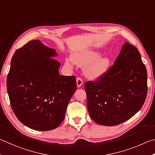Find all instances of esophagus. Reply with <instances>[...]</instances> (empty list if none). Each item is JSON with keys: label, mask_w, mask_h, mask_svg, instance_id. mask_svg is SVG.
<instances>
[{"label": "esophagus", "mask_w": 155, "mask_h": 155, "mask_svg": "<svg viewBox=\"0 0 155 155\" xmlns=\"http://www.w3.org/2000/svg\"><path fill=\"white\" fill-rule=\"evenodd\" d=\"M76 84H77L78 87H80V86L82 85V82L80 80H77V81H76Z\"/></svg>", "instance_id": "obj_1"}]
</instances>
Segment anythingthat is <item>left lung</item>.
Here are the masks:
<instances>
[{
	"mask_svg": "<svg viewBox=\"0 0 155 155\" xmlns=\"http://www.w3.org/2000/svg\"><path fill=\"white\" fill-rule=\"evenodd\" d=\"M54 49L32 40L15 51L7 78L11 106L24 125L50 131L63 121L76 91L75 76L60 75Z\"/></svg>",
	"mask_w": 155,
	"mask_h": 155,
	"instance_id": "left-lung-1",
	"label": "left lung"
}]
</instances>
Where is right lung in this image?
I'll return each instance as SVG.
<instances>
[{"instance_id": "add662e5", "label": "right lung", "mask_w": 155, "mask_h": 155, "mask_svg": "<svg viewBox=\"0 0 155 155\" xmlns=\"http://www.w3.org/2000/svg\"><path fill=\"white\" fill-rule=\"evenodd\" d=\"M84 88L89 114L97 124L114 126L131 118L148 91L147 71L137 49L124 43L112 66Z\"/></svg>"}]
</instances>
